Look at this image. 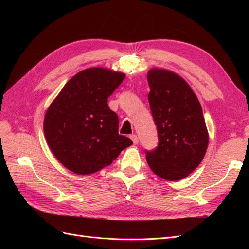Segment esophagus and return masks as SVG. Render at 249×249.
Masks as SVG:
<instances>
[{
    "mask_svg": "<svg viewBox=\"0 0 249 249\" xmlns=\"http://www.w3.org/2000/svg\"><path fill=\"white\" fill-rule=\"evenodd\" d=\"M131 139H132V141H133V143L134 144H138V137H137V135H135V134H132L131 135Z\"/></svg>",
    "mask_w": 249,
    "mask_h": 249,
    "instance_id": "esophagus-1",
    "label": "esophagus"
}]
</instances>
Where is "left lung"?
<instances>
[{
  "instance_id": "obj_1",
  "label": "left lung",
  "mask_w": 249,
  "mask_h": 249,
  "mask_svg": "<svg viewBox=\"0 0 249 249\" xmlns=\"http://www.w3.org/2000/svg\"><path fill=\"white\" fill-rule=\"evenodd\" d=\"M147 82L159 144L146 150V161L157 176L179 180L198 166L208 148L209 134L200 103L188 83L170 71L152 69Z\"/></svg>"
}]
</instances>
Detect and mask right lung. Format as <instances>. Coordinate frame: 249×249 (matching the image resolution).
<instances>
[{"label":"right lung","mask_w":249,"mask_h":249,"mask_svg":"<svg viewBox=\"0 0 249 249\" xmlns=\"http://www.w3.org/2000/svg\"><path fill=\"white\" fill-rule=\"evenodd\" d=\"M125 74L92 67L73 76L50 105L43 122L49 147L64 167L91 175L108 166L133 144L118 134V116L108 97Z\"/></svg>","instance_id":"obj_1"}]
</instances>
